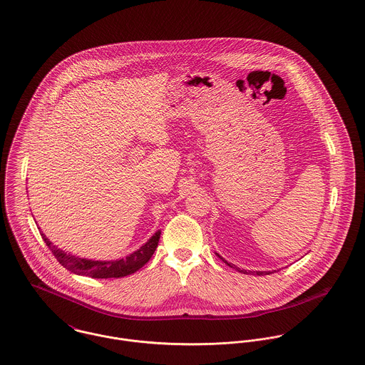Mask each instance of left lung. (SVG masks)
<instances>
[{
	"label": "left lung",
	"instance_id": "8db88e82",
	"mask_svg": "<svg viewBox=\"0 0 365 365\" xmlns=\"http://www.w3.org/2000/svg\"><path fill=\"white\" fill-rule=\"evenodd\" d=\"M222 259H223V258H222ZM223 261H225V259H223ZM225 262H226V261H225ZM226 264L230 266V267H234L235 270H238V272L244 273V274H250V273H251V274H258V276H264V274H270V273H272V272H251V270H248V272H247V270H244V269H240V267H237V266L235 265H232V264H229V262H226Z\"/></svg>",
	"mask_w": 365,
	"mask_h": 365
}]
</instances>
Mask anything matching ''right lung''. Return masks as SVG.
Returning <instances> with one entry per match:
<instances>
[{"label": "right lung", "instance_id": "add662e5", "mask_svg": "<svg viewBox=\"0 0 365 365\" xmlns=\"http://www.w3.org/2000/svg\"><path fill=\"white\" fill-rule=\"evenodd\" d=\"M41 237L46 245L51 250L56 259L68 270L76 274H83L93 279H110V277L128 276L145 265L152 258V255L158 248L160 232H155L145 245H142L130 257L118 261H92V259L79 258L58 250L56 245H53V242L48 241V238L44 234H41Z\"/></svg>", "mask_w": 365, "mask_h": 365}]
</instances>
